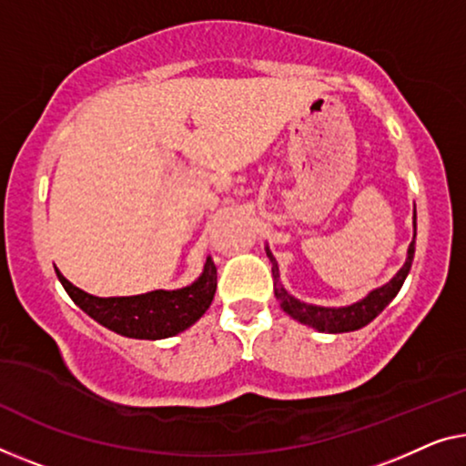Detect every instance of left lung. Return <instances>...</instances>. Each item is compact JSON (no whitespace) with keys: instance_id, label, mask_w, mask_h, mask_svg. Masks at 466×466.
Instances as JSON below:
<instances>
[{"instance_id":"obj_1","label":"left lung","mask_w":466,"mask_h":466,"mask_svg":"<svg viewBox=\"0 0 466 466\" xmlns=\"http://www.w3.org/2000/svg\"><path fill=\"white\" fill-rule=\"evenodd\" d=\"M416 219V215H414ZM414 230H416V221H414ZM416 236V234H414ZM266 253L272 261V276H274V295L276 299L280 301L282 309L287 311L290 318H295L297 322L308 324L311 329L320 330V332H350V330H358L366 326L368 322H372L380 311H383L395 295L400 293L401 284H404L408 272L412 268V259H414V240L408 247V257L406 263L401 266V269L395 274L391 280L383 287L374 289L368 293L362 301L347 305V308H320V305H309L303 303L299 299H295L293 295H289V290L282 287L280 282V272H278V263L274 259V255L269 253V248L266 247Z\"/></svg>"}]
</instances>
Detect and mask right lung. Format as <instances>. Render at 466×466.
Wrapping results in <instances>:
<instances>
[{"label": "right lung", "mask_w": 466, "mask_h": 466, "mask_svg": "<svg viewBox=\"0 0 466 466\" xmlns=\"http://www.w3.org/2000/svg\"><path fill=\"white\" fill-rule=\"evenodd\" d=\"M56 276L68 297L106 329L129 339H167L192 326L209 309L218 289V268L207 257L205 269L190 287L177 290H152L134 297H94L66 280L58 269Z\"/></svg>", "instance_id": "obj_1"}]
</instances>
